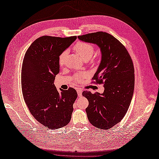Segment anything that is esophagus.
Returning <instances> with one entry per match:
<instances>
[{"instance_id": "1", "label": "esophagus", "mask_w": 159, "mask_h": 159, "mask_svg": "<svg viewBox=\"0 0 159 159\" xmlns=\"http://www.w3.org/2000/svg\"><path fill=\"white\" fill-rule=\"evenodd\" d=\"M77 93H78V95L79 98H81V95H82V91H81V89H78L77 90Z\"/></svg>"}]
</instances>
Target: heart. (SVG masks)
<instances>
[{
  "instance_id": "1",
  "label": "heart",
  "mask_w": 159,
  "mask_h": 159,
  "mask_svg": "<svg viewBox=\"0 0 159 159\" xmlns=\"http://www.w3.org/2000/svg\"><path fill=\"white\" fill-rule=\"evenodd\" d=\"M74 50L78 53V55L82 58L84 61H88L93 55L94 53V47L88 43L80 42H78L77 44L74 46ZM68 52L64 51L61 53L59 56V64L60 66H63L64 64L65 57ZM86 74L85 73H80L78 74H76L74 75V79L77 81H81L85 77Z\"/></svg>"
}]
</instances>
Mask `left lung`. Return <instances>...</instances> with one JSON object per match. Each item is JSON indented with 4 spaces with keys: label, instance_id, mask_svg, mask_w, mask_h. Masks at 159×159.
Wrapping results in <instances>:
<instances>
[{
    "label": "left lung",
    "instance_id": "obj_1",
    "mask_svg": "<svg viewBox=\"0 0 159 159\" xmlns=\"http://www.w3.org/2000/svg\"><path fill=\"white\" fill-rule=\"evenodd\" d=\"M85 42L97 45L102 60L93 80L103 84V93L84 91L82 95L88 99L85 109L89 122L100 129L113 127L125 115L133 98L134 67L129 52L114 36L98 32L78 36Z\"/></svg>",
    "mask_w": 159,
    "mask_h": 159
}]
</instances>
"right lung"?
Listing matches in <instances>:
<instances>
[{"label": "right lung", "mask_w": 159, "mask_h": 159, "mask_svg": "<svg viewBox=\"0 0 159 159\" xmlns=\"http://www.w3.org/2000/svg\"><path fill=\"white\" fill-rule=\"evenodd\" d=\"M76 38L40 37L34 41L24 57L21 83L25 102L33 117L50 129L69 123L78 97L75 89L59 91L54 84L60 72L59 56Z\"/></svg>", "instance_id": "obj_1"}]
</instances>
